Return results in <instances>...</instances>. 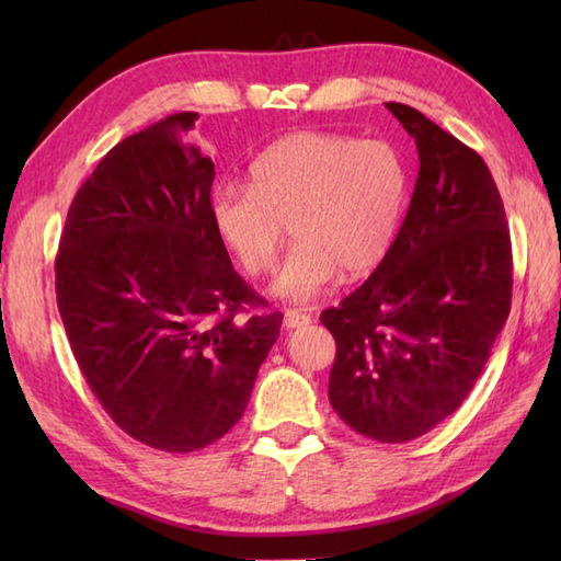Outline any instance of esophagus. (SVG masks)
Instances as JSON below:
<instances>
[{
  "label": "esophagus",
  "instance_id": "34e87169",
  "mask_svg": "<svg viewBox=\"0 0 561 561\" xmlns=\"http://www.w3.org/2000/svg\"><path fill=\"white\" fill-rule=\"evenodd\" d=\"M308 323H311V316H308V313L294 311V308H289V311H284V328H287V330L304 328Z\"/></svg>",
  "mask_w": 561,
  "mask_h": 561
}]
</instances>
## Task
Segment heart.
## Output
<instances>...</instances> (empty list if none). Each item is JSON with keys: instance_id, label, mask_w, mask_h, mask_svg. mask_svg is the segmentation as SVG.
<instances>
[{"instance_id": "1", "label": "heart", "mask_w": 561, "mask_h": 561, "mask_svg": "<svg viewBox=\"0 0 561 561\" xmlns=\"http://www.w3.org/2000/svg\"><path fill=\"white\" fill-rule=\"evenodd\" d=\"M408 199V169L383 139L294 133L250 165V185L221 183L209 221L243 272L277 265L284 224L294 248L272 291L311 301L342 274L359 277L388 255Z\"/></svg>"}]
</instances>
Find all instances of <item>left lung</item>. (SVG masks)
<instances>
[{"label":"left lung","mask_w":561,"mask_h":561,"mask_svg":"<svg viewBox=\"0 0 561 561\" xmlns=\"http://www.w3.org/2000/svg\"><path fill=\"white\" fill-rule=\"evenodd\" d=\"M420 151L400 233L359 289L320 316L337 344L330 404L380 444L426 434L478 383L511 308L504 202L478 151L386 103Z\"/></svg>","instance_id":"8db88e82"}]
</instances>
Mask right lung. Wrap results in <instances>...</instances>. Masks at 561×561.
<instances>
[{
	"label": "right lung",
	"instance_id": "add662e5",
	"mask_svg": "<svg viewBox=\"0 0 561 561\" xmlns=\"http://www.w3.org/2000/svg\"><path fill=\"white\" fill-rule=\"evenodd\" d=\"M178 113L115 145L71 202L55 262L71 352L111 420L169 453L241 420L282 313L238 277L209 221L214 163Z\"/></svg>",
	"mask_w": 561,
	"mask_h": 561
}]
</instances>
